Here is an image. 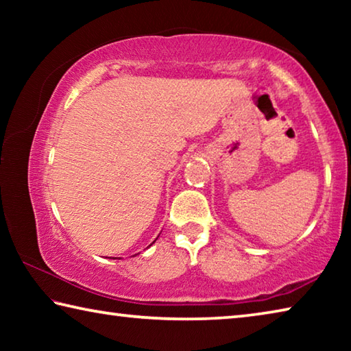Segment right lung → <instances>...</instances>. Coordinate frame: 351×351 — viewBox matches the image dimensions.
I'll list each match as a JSON object with an SVG mask.
<instances>
[{"instance_id": "add662e5", "label": "right lung", "mask_w": 351, "mask_h": 351, "mask_svg": "<svg viewBox=\"0 0 351 351\" xmlns=\"http://www.w3.org/2000/svg\"><path fill=\"white\" fill-rule=\"evenodd\" d=\"M154 241H156V240H154ZM154 241H153V243H154ZM153 243H152V245H153Z\"/></svg>"}]
</instances>
